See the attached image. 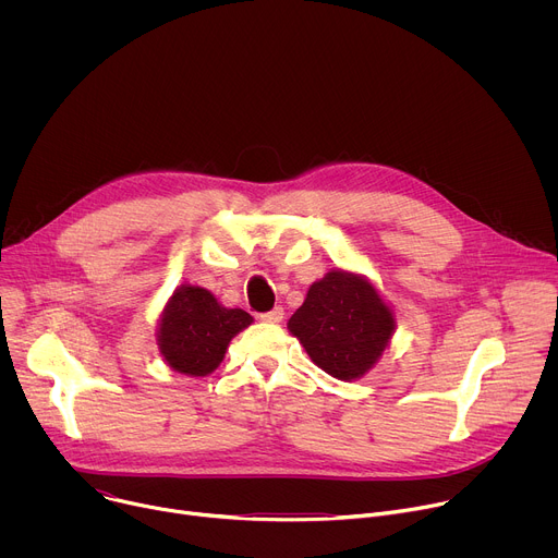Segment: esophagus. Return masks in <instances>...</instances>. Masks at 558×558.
Here are the masks:
<instances>
[{"mask_svg":"<svg viewBox=\"0 0 558 558\" xmlns=\"http://www.w3.org/2000/svg\"><path fill=\"white\" fill-rule=\"evenodd\" d=\"M282 317H284V308H282V306H274L271 311L260 313V320H263V323H269V325L282 323Z\"/></svg>","mask_w":558,"mask_h":558,"instance_id":"34e87169","label":"esophagus"}]
</instances>
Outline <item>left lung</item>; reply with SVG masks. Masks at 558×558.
<instances>
[{"label":"left lung","instance_id":"1","mask_svg":"<svg viewBox=\"0 0 558 558\" xmlns=\"http://www.w3.org/2000/svg\"><path fill=\"white\" fill-rule=\"evenodd\" d=\"M287 327L315 366L349 381L379 360L395 317L368 280L338 269L308 287Z\"/></svg>","mask_w":558,"mask_h":558}]
</instances>
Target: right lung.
Instances as JSON below:
<instances>
[{"label": "right lung", "mask_w": 558, "mask_h": 558, "mask_svg": "<svg viewBox=\"0 0 558 558\" xmlns=\"http://www.w3.org/2000/svg\"><path fill=\"white\" fill-rule=\"evenodd\" d=\"M252 320L247 311L222 306L207 289L183 284L163 308L158 349L174 371L203 377L222 362L231 338Z\"/></svg>", "instance_id": "add662e5"}]
</instances>
